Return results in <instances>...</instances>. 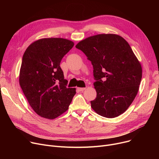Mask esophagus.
Returning <instances> with one entry per match:
<instances>
[{"label": "esophagus", "mask_w": 159, "mask_h": 159, "mask_svg": "<svg viewBox=\"0 0 159 159\" xmlns=\"http://www.w3.org/2000/svg\"><path fill=\"white\" fill-rule=\"evenodd\" d=\"M77 89L79 91H84L86 89V88H77Z\"/></svg>", "instance_id": "esophagus-1"}]
</instances>
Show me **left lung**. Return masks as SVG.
<instances>
[{
	"mask_svg": "<svg viewBox=\"0 0 159 159\" xmlns=\"http://www.w3.org/2000/svg\"><path fill=\"white\" fill-rule=\"evenodd\" d=\"M93 67L97 97L91 107L99 115L114 118L126 111L137 95L142 66L128 42L108 33L89 37L76 45Z\"/></svg>",
	"mask_w": 159,
	"mask_h": 159,
	"instance_id": "obj_1",
	"label": "left lung"
}]
</instances>
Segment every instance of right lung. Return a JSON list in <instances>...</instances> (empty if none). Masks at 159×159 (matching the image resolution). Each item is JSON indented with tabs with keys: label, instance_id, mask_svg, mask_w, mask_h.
Wrapping results in <instances>:
<instances>
[{
	"label": "right lung",
	"instance_id": "add662e5",
	"mask_svg": "<svg viewBox=\"0 0 159 159\" xmlns=\"http://www.w3.org/2000/svg\"><path fill=\"white\" fill-rule=\"evenodd\" d=\"M71 40L44 38L31 43L25 51L19 84L30 106L37 115L54 119L68 110L76 89L67 88L60 64L73 47Z\"/></svg>",
	"mask_w": 159,
	"mask_h": 159
}]
</instances>
